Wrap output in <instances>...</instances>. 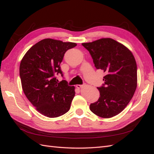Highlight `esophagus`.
I'll list each match as a JSON object with an SVG mask.
<instances>
[{
    "instance_id": "esophagus-1",
    "label": "esophagus",
    "mask_w": 154,
    "mask_h": 154,
    "mask_svg": "<svg viewBox=\"0 0 154 154\" xmlns=\"http://www.w3.org/2000/svg\"><path fill=\"white\" fill-rule=\"evenodd\" d=\"M83 87V85H76V87L78 88H82Z\"/></svg>"
}]
</instances>
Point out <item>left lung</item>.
Instances as JSON below:
<instances>
[{
    "label": "left lung",
    "instance_id": "1",
    "mask_svg": "<svg viewBox=\"0 0 154 154\" xmlns=\"http://www.w3.org/2000/svg\"><path fill=\"white\" fill-rule=\"evenodd\" d=\"M82 45L89 51L96 68L106 74L104 83L97 87L100 96L90 105V110L101 118L114 117L123 110L136 91V60L131 51L112 38H101Z\"/></svg>",
    "mask_w": 154,
    "mask_h": 154
}]
</instances>
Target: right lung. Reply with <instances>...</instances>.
<instances>
[{"label":"right lung","instance_id":"1","mask_svg":"<svg viewBox=\"0 0 154 154\" xmlns=\"http://www.w3.org/2000/svg\"><path fill=\"white\" fill-rule=\"evenodd\" d=\"M76 46L72 42L46 38L28 50L20 65L23 91L38 112L49 118H57L69 110L75 95L74 86L66 80L58 82V74L66 51Z\"/></svg>","mask_w":154,"mask_h":154}]
</instances>
